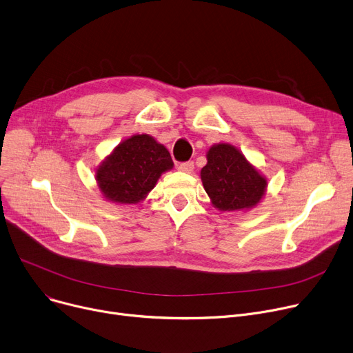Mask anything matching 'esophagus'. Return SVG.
<instances>
[{
    "instance_id": "1",
    "label": "esophagus",
    "mask_w": 353,
    "mask_h": 353,
    "mask_svg": "<svg viewBox=\"0 0 353 353\" xmlns=\"http://www.w3.org/2000/svg\"><path fill=\"white\" fill-rule=\"evenodd\" d=\"M178 170L181 172H186V174H191L194 171V162L188 161V162H181L178 163Z\"/></svg>"
}]
</instances>
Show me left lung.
Segmentation results:
<instances>
[{
    "label": "left lung",
    "instance_id": "1",
    "mask_svg": "<svg viewBox=\"0 0 353 353\" xmlns=\"http://www.w3.org/2000/svg\"><path fill=\"white\" fill-rule=\"evenodd\" d=\"M206 159L208 163L201 170V179L215 208L250 210L262 199L266 179L232 145H214Z\"/></svg>",
    "mask_w": 353,
    "mask_h": 353
}]
</instances>
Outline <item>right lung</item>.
I'll use <instances>...</instances> for the list:
<instances>
[{
  "label": "right lung",
  "mask_w": 353,
  "mask_h": 353,
  "mask_svg": "<svg viewBox=\"0 0 353 353\" xmlns=\"http://www.w3.org/2000/svg\"><path fill=\"white\" fill-rule=\"evenodd\" d=\"M174 167L168 150L151 135H134L97 168L101 192L118 203H137L154 188L161 174Z\"/></svg>",
  "instance_id": "1"
}]
</instances>
